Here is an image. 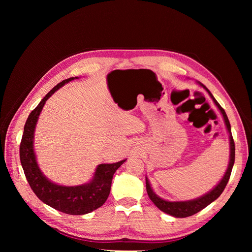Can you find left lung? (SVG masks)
<instances>
[{"mask_svg":"<svg viewBox=\"0 0 252 252\" xmlns=\"http://www.w3.org/2000/svg\"><path fill=\"white\" fill-rule=\"evenodd\" d=\"M200 86H202L206 91H207L208 94L210 95V97L212 98L213 103L216 104L217 107L219 108V110L220 111L225 122V126L228 133H229V147H230V155H229V163H228V167H227V170L224 174V177L222 178L218 184L215 186V188H212L210 191H208L207 193H205L204 195L200 196V197H196V199L193 200H189V201H166L162 197H159L155 191L154 189L151 188L150 185V182L148 180V178L146 177V190H147V193L149 199L152 201L157 207L167 213V215L172 216L174 218H187L190 216H193L195 215L196 212L201 211L202 209H204L205 207H207L209 204H211L213 201H216L218 197L222 194V192L224 191V189L227 185L228 181H229L230 178V174H231V170H232V167L234 164V156H235V147H234V142H233V138H232V134H231V127H230V123H229V120L227 118V114L225 112V110L220 107V105L217 102V100L213 95L211 94L210 91L206 88V86H204L202 83L197 82Z\"/></svg>","mask_w":252,"mask_h":252,"instance_id":"1","label":"left lung"}]
</instances>
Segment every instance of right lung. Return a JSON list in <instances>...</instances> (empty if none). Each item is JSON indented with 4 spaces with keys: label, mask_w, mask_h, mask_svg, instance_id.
<instances>
[{
    "label": "right lung",
    "mask_w": 252,
    "mask_h": 252,
    "mask_svg": "<svg viewBox=\"0 0 252 252\" xmlns=\"http://www.w3.org/2000/svg\"><path fill=\"white\" fill-rule=\"evenodd\" d=\"M75 79L79 78H69L59 83L30 112L24 126V133L20 145V159L30 187L43 203L67 215L81 216L100 208L106 202L110 193L113 174L126 159L112 164L97 165L91 181L77 186L56 184L45 177L40 169L33 148L37 120L48 98L65 84Z\"/></svg>",
    "instance_id": "obj_1"
}]
</instances>
